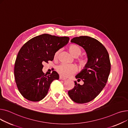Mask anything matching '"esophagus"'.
Listing matches in <instances>:
<instances>
[{
    "mask_svg": "<svg viewBox=\"0 0 128 128\" xmlns=\"http://www.w3.org/2000/svg\"><path fill=\"white\" fill-rule=\"evenodd\" d=\"M59 80H66V78H64V77H62V76H59Z\"/></svg>",
    "mask_w": 128,
    "mask_h": 128,
    "instance_id": "esophagus-1",
    "label": "esophagus"
}]
</instances>
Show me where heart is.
<instances>
[{"label": "heart", "instance_id": "obj_1", "mask_svg": "<svg viewBox=\"0 0 128 128\" xmlns=\"http://www.w3.org/2000/svg\"><path fill=\"white\" fill-rule=\"evenodd\" d=\"M70 53L75 57H77L82 53V48L76 45L71 44L68 48ZM60 52V50H57L54 54V58H57ZM79 64L82 67H85L88 63V59L85 57H82L78 59ZM56 70L58 73L64 77H69L74 74L77 70V67L74 64H62L56 67Z\"/></svg>", "mask_w": 128, "mask_h": 128}]
</instances>
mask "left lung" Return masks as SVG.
I'll return each instance as SVG.
<instances>
[{"instance_id":"left-lung-1","label":"left lung","mask_w":128,"mask_h":128,"mask_svg":"<svg viewBox=\"0 0 128 128\" xmlns=\"http://www.w3.org/2000/svg\"><path fill=\"white\" fill-rule=\"evenodd\" d=\"M71 42L83 48L88 63L76 76L78 82L82 80L84 84L80 85L75 81V86L68 92V94L75 102L87 103L98 96L106 84L110 71L109 55L103 45L92 37H75Z\"/></svg>"}]
</instances>
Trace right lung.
I'll list each match as a JSON object with an SVG mask.
<instances>
[{"label":"right lung","instance_id":"right-lung-1","mask_svg":"<svg viewBox=\"0 0 128 128\" xmlns=\"http://www.w3.org/2000/svg\"><path fill=\"white\" fill-rule=\"evenodd\" d=\"M69 38L44 34L27 41L20 49L14 65V76L19 92L25 99L39 101L46 96L51 82L59 79L55 71L49 76L42 71L43 63L54 59L55 52L68 43Z\"/></svg>","mask_w":128,"mask_h":128}]
</instances>
